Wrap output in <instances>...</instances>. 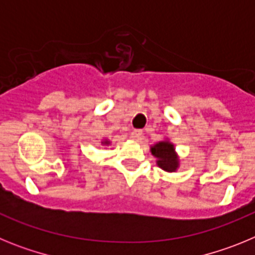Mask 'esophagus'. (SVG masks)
Instances as JSON below:
<instances>
[{"label": "esophagus", "instance_id": "1", "mask_svg": "<svg viewBox=\"0 0 255 255\" xmlns=\"http://www.w3.org/2000/svg\"><path fill=\"white\" fill-rule=\"evenodd\" d=\"M141 135H143V131H141V130H132V131L130 132V136H131V139H134V140H140Z\"/></svg>", "mask_w": 255, "mask_h": 255}]
</instances>
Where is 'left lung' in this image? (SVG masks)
Listing matches in <instances>:
<instances>
[{"mask_svg": "<svg viewBox=\"0 0 255 255\" xmlns=\"http://www.w3.org/2000/svg\"><path fill=\"white\" fill-rule=\"evenodd\" d=\"M150 153L155 157V163L166 172H176L180 167V157L175 144L168 138L159 140L150 147Z\"/></svg>", "mask_w": 255, "mask_h": 255, "instance_id": "1", "label": "left lung"}]
</instances>
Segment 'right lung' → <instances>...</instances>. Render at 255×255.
<instances>
[{
    "mask_svg": "<svg viewBox=\"0 0 255 255\" xmlns=\"http://www.w3.org/2000/svg\"><path fill=\"white\" fill-rule=\"evenodd\" d=\"M101 144H102L103 147H110V145H111V140H108V139H102Z\"/></svg>",
    "mask_w": 255,
    "mask_h": 255,
    "instance_id": "add662e5",
    "label": "right lung"
}]
</instances>
